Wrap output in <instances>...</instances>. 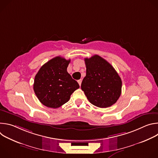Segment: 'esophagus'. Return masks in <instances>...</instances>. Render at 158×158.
Masks as SVG:
<instances>
[{
    "label": "esophagus",
    "instance_id": "obj_1",
    "mask_svg": "<svg viewBox=\"0 0 158 158\" xmlns=\"http://www.w3.org/2000/svg\"><path fill=\"white\" fill-rule=\"evenodd\" d=\"M77 82H78V83H79V85L81 86V82H82V80H81V79H79V80H78V81H77Z\"/></svg>",
    "mask_w": 158,
    "mask_h": 158
}]
</instances>
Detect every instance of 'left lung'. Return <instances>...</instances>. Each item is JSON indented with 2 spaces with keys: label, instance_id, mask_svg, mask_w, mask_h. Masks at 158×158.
I'll use <instances>...</instances> for the list:
<instances>
[{
  "label": "left lung",
  "instance_id": "8db88e82",
  "mask_svg": "<svg viewBox=\"0 0 158 158\" xmlns=\"http://www.w3.org/2000/svg\"><path fill=\"white\" fill-rule=\"evenodd\" d=\"M84 60L86 76L81 89L89 101L101 108L115 104L121 94L122 81L114 67L98 55Z\"/></svg>",
  "mask_w": 158,
  "mask_h": 158
}]
</instances>
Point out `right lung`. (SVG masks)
Instances as JSON below:
<instances>
[{"instance_id": "1", "label": "right lung", "mask_w": 158, "mask_h": 158, "mask_svg": "<svg viewBox=\"0 0 158 158\" xmlns=\"http://www.w3.org/2000/svg\"><path fill=\"white\" fill-rule=\"evenodd\" d=\"M71 60L57 56L46 64L35 76L34 91L39 101L46 107L56 109L70 99L79 88L76 81L67 73Z\"/></svg>"}]
</instances>
